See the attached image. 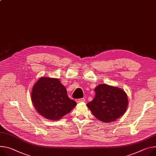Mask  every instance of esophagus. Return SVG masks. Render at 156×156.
Instances as JSON below:
<instances>
[{
    "instance_id": "obj_1",
    "label": "esophagus",
    "mask_w": 156,
    "mask_h": 156,
    "mask_svg": "<svg viewBox=\"0 0 156 156\" xmlns=\"http://www.w3.org/2000/svg\"><path fill=\"white\" fill-rule=\"evenodd\" d=\"M76 101L77 103H81V102H84L85 101V98H80V99H77L76 100Z\"/></svg>"
}]
</instances>
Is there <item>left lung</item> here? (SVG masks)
<instances>
[{"instance_id": "left-lung-1", "label": "left lung", "mask_w": 156, "mask_h": 156, "mask_svg": "<svg viewBox=\"0 0 156 156\" xmlns=\"http://www.w3.org/2000/svg\"><path fill=\"white\" fill-rule=\"evenodd\" d=\"M94 91L95 97L87 106L98 119L110 122L124 114L128 105L124 91L105 84H99Z\"/></svg>"}]
</instances>
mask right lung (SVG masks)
<instances>
[{
  "label": "right lung",
  "mask_w": 156,
  "mask_h": 156,
  "mask_svg": "<svg viewBox=\"0 0 156 156\" xmlns=\"http://www.w3.org/2000/svg\"><path fill=\"white\" fill-rule=\"evenodd\" d=\"M31 96L37 112L50 120H59L76 105L58 78H40L34 84Z\"/></svg>",
  "instance_id": "1"
}]
</instances>
